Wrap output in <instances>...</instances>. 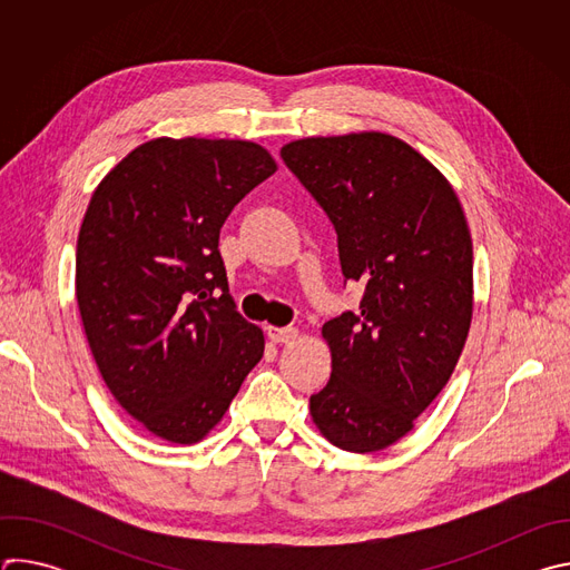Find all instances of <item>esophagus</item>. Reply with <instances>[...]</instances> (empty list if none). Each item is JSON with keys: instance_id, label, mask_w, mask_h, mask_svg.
I'll use <instances>...</instances> for the list:
<instances>
[{"instance_id": "34e87169", "label": "esophagus", "mask_w": 570, "mask_h": 570, "mask_svg": "<svg viewBox=\"0 0 570 570\" xmlns=\"http://www.w3.org/2000/svg\"><path fill=\"white\" fill-rule=\"evenodd\" d=\"M266 334L273 343H288V341H295L297 338V330L295 327H266Z\"/></svg>"}]
</instances>
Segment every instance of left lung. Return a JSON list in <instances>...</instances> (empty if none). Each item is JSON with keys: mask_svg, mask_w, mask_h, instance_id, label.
I'll list each match as a JSON object with an SVG mask.
<instances>
[{"mask_svg": "<svg viewBox=\"0 0 570 570\" xmlns=\"http://www.w3.org/2000/svg\"><path fill=\"white\" fill-rule=\"evenodd\" d=\"M284 165L338 234L356 311L324 322L332 379L311 417L334 446L381 451L405 433L451 379L473 313V250L449 180L385 132L306 137Z\"/></svg>", "mask_w": 570, "mask_h": 570, "instance_id": "8db88e82", "label": "left lung"}]
</instances>
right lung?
<instances>
[{"label": "right lung", "instance_id": "obj_1", "mask_svg": "<svg viewBox=\"0 0 570 570\" xmlns=\"http://www.w3.org/2000/svg\"><path fill=\"white\" fill-rule=\"evenodd\" d=\"M277 171L253 141L150 139L101 180L76 246V299L97 367L153 435L200 442L264 356L236 311L218 236Z\"/></svg>", "mask_w": 570, "mask_h": 570}]
</instances>
